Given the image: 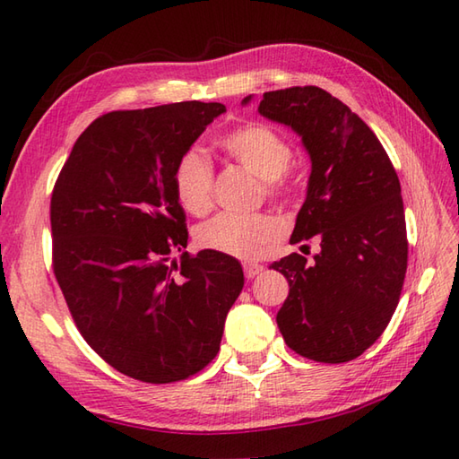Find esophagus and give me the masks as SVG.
<instances>
[{"label":"esophagus","mask_w":459,"mask_h":459,"mask_svg":"<svg viewBox=\"0 0 459 459\" xmlns=\"http://www.w3.org/2000/svg\"><path fill=\"white\" fill-rule=\"evenodd\" d=\"M262 272H264V266H262V264H252V262H248V264H245V274H247L248 280L256 278L258 274H262Z\"/></svg>","instance_id":"obj_1"}]
</instances>
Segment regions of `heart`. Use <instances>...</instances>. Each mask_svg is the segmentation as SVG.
Segmentation results:
<instances>
[{
  "label": "heart",
  "mask_w": 459,
  "mask_h": 459,
  "mask_svg": "<svg viewBox=\"0 0 459 459\" xmlns=\"http://www.w3.org/2000/svg\"><path fill=\"white\" fill-rule=\"evenodd\" d=\"M221 148L266 183V191L278 197L286 191V171L294 158L290 142L266 124L250 122L221 138ZM214 171L207 155L191 148L173 171L175 199L191 214H204L212 207ZM281 229L270 214L222 212L197 229V242L207 250L256 260L280 240Z\"/></svg>",
  "instance_id": "obj_1"
}]
</instances>
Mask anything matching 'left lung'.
<instances>
[{"mask_svg":"<svg viewBox=\"0 0 459 459\" xmlns=\"http://www.w3.org/2000/svg\"><path fill=\"white\" fill-rule=\"evenodd\" d=\"M258 112L294 130L311 160L290 245L321 240L314 260L291 252L270 266L290 284L280 333L301 357L347 363L383 335L401 299L408 260L401 181L373 130L324 89L264 92Z\"/></svg>","mask_w":459,"mask_h":459,"instance_id":"8db88e82","label":"left lung"}]
</instances>
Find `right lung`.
<instances>
[{
  "instance_id": "obj_1",
  "label": "right lung",
  "mask_w": 459,
  "mask_h": 459,
  "mask_svg": "<svg viewBox=\"0 0 459 459\" xmlns=\"http://www.w3.org/2000/svg\"><path fill=\"white\" fill-rule=\"evenodd\" d=\"M221 102L108 112L73 145L53 189V268L96 353L122 375L165 385L207 367L245 274L237 258L187 248L173 171Z\"/></svg>"
}]
</instances>
